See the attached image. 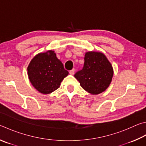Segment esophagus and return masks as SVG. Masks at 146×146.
I'll use <instances>...</instances> for the list:
<instances>
[{"instance_id": "34e87169", "label": "esophagus", "mask_w": 146, "mask_h": 146, "mask_svg": "<svg viewBox=\"0 0 146 146\" xmlns=\"http://www.w3.org/2000/svg\"><path fill=\"white\" fill-rule=\"evenodd\" d=\"M70 75H74V73H75V70H74V69H73V70H70Z\"/></svg>"}]
</instances>
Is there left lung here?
I'll return each instance as SVG.
<instances>
[{"mask_svg": "<svg viewBox=\"0 0 146 146\" xmlns=\"http://www.w3.org/2000/svg\"><path fill=\"white\" fill-rule=\"evenodd\" d=\"M113 75L112 66L103 53L88 52L85 54L83 68L75 74V77L87 92L98 94L108 88Z\"/></svg>", "mask_w": 146, "mask_h": 146, "instance_id": "obj_1", "label": "left lung"}]
</instances>
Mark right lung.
Here are the masks:
<instances>
[{"label":"right lung","instance_id":"obj_1","mask_svg":"<svg viewBox=\"0 0 146 146\" xmlns=\"http://www.w3.org/2000/svg\"><path fill=\"white\" fill-rule=\"evenodd\" d=\"M27 73L34 88L46 94L59 88L69 74L52 50L37 54L29 63Z\"/></svg>","mask_w":146,"mask_h":146}]
</instances>
